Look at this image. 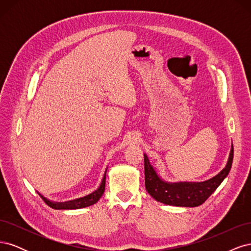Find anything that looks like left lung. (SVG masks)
I'll return each mask as SVG.
<instances>
[{"label":"left lung","instance_id":"8db88e82","mask_svg":"<svg viewBox=\"0 0 251 251\" xmlns=\"http://www.w3.org/2000/svg\"><path fill=\"white\" fill-rule=\"evenodd\" d=\"M143 157L146 189L156 201L173 206L196 207L206 201L229 174L233 160V146L225 168L215 177L203 182H166L158 176L148 156L144 154Z\"/></svg>","mask_w":251,"mask_h":251}]
</instances>
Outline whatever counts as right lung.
<instances>
[{
  "label": "right lung",
  "mask_w": 251,
  "mask_h": 251,
  "mask_svg": "<svg viewBox=\"0 0 251 251\" xmlns=\"http://www.w3.org/2000/svg\"><path fill=\"white\" fill-rule=\"evenodd\" d=\"M105 174H107V171L104 172L103 178L101 180V183L95 192L92 194H90L88 196L82 197V198H78L76 200H71V201H67V202H53L48 200L47 198H45L43 195L40 193H37L41 198L44 200V202L46 203L48 206H50L53 209H78V208H83V207H88L91 206V205L95 204L98 200L101 198V196L104 192L105 188Z\"/></svg>",
  "instance_id": "obj_1"
}]
</instances>
